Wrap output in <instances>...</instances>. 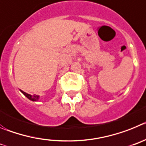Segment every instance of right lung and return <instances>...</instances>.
<instances>
[{"label": "right lung", "instance_id": "right-lung-1", "mask_svg": "<svg viewBox=\"0 0 146 146\" xmlns=\"http://www.w3.org/2000/svg\"><path fill=\"white\" fill-rule=\"evenodd\" d=\"M19 90H20V89H19ZM20 92L22 93V94H24L26 98H27L30 100L31 101H38L39 98H40V97H39L38 95H31V94H27V93L25 92L22 91V90H20Z\"/></svg>", "mask_w": 146, "mask_h": 146}]
</instances>
